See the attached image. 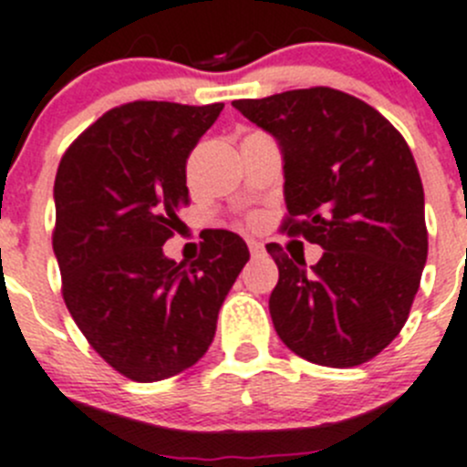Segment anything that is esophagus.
Here are the masks:
<instances>
[{
    "instance_id": "obj_1",
    "label": "esophagus",
    "mask_w": 467,
    "mask_h": 467,
    "mask_svg": "<svg viewBox=\"0 0 467 467\" xmlns=\"http://www.w3.org/2000/svg\"><path fill=\"white\" fill-rule=\"evenodd\" d=\"M248 251H251V255H263L265 254V244L258 242V239H248Z\"/></svg>"
}]
</instances>
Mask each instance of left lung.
Wrapping results in <instances>:
<instances>
[{
	"mask_svg": "<svg viewBox=\"0 0 467 467\" xmlns=\"http://www.w3.org/2000/svg\"><path fill=\"white\" fill-rule=\"evenodd\" d=\"M233 106L283 151L281 230L325 248L306 269L269 244L278 283L269 313L306 361L348 368L403 329L429 255L424 186L403 135L368 103L311 87Z\"/></svg>",
	"mask_w": 467,
	"mask_h": 467,
	"instance_id": "obj_1",
	"label": "left lung"
}]
</instances>
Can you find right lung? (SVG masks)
I'll return each instance as SVG.
<instances>
[{"mask_svg": "<svg viewBox=\"0 0 467 467\" xmlns=\"http://www.w3.org/2000/svg\"><path fill=\"white\" fill-rule=\"evenodd\" d=\"M223 103L133 101L82 130L55 177V248L62 295L80 332L135 382L186 371L207 352L248 248L221 230L198 260L163 255L191 202L186 159Z\"/></svg>", "mask_w": 467, "mask_h": 467, "instance_id": "right-lung-1", "label": "right lung"}]
</instances>
